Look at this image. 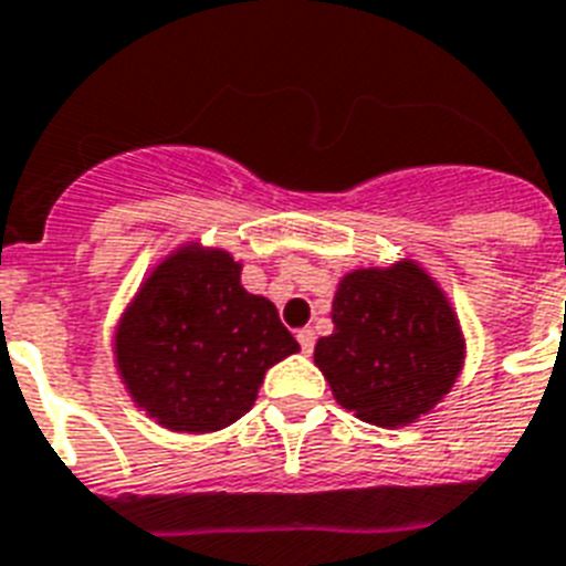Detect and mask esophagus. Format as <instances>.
I'll return each mask as SVG.
<instances>
[{
  "label": "esophagus",
  "mask_w": 566,
  "mask_h": 566,
  "mask_svg": "<svg viewBox=\"0 0 566 566\" xmlns=\"http://www.w3.org/2000/svg\"><path fill=\"white\" fill-rule=\"evenodd\" d=\"M296 339H298V346H302V352H305V355H311V352H314V343H316L314 328H298Z\"/></svg>",
  "instance_id": "34e87169"
}]
</instances>
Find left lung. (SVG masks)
I'll return each instance as SVG.
<instances>
[{
	"label": "left lung",
	"mask_w": 566,
	"mask_h": 566,
	"mask_svg": "<svg viewBox=\"0 0 566 566\" xmlns=\"http://www.w3.org/2000/svg\"><path fill=\"white\" fill-rule=\"evenodd\" d=\"M331 319L334 334L319 337L314 360L363 421L412 424L457 384L465 339L448 296L416 261L343 275Z\"/></svg>",
	"instance_id": "8db88e82"
}]
</instances>
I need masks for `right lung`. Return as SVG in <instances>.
<instances>
[{
  "label": "right lung",
  "instance_id": "add662e5",
  "mask_svg": "<svg viewBox=\"0 0 566 566\" xmlns=\"http://www.w3.org/2000/svg\"><path fill=\"white\" fill-rule=\"evenodd\" d=\"M298 352L270 298L243 291L223 250L182 247L156 264L116 334L133 401L177 433H211L250 412L264 371Z\"/></svg>",
  "mask_w": 566,
  "mask_h": 566
}]
</instances>
